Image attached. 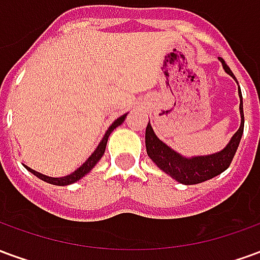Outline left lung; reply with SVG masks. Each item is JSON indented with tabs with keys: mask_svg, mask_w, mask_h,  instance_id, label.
<instances>
[{
	"mask_svg": "<svg viewBox=\"0 0 260 260\" xmlns=\"http://www.w3.org/2000/svg\"><path fill=\"white\" fill-rule=\"evenodd\" d=\"M223 64L224 71L234 78V74L231 69L227 67L223 58H218ZM240 94V113H241V125L240 129L237 131L234 136L231 138L229 145L224 147L221 152L209 154V156H195V157H184L180 153L173 150L164 142L158 139L152 125L147 124L146 126V152L147 156L152 158L154 164L158 169L163 170L166 174L173 177L175 181H178L184 185H193V184H201L203 181H207L221 174L223 171L229 169L230 164L234 158V154L240 145L241 136L244 132V110H242V94L241 90H238Z\"/></svg>",
	"mask_w": 260,
	"mask_h": 260,
	"instance_id": "left-lung-1",
	"label": "left lung"
}]
</instances>
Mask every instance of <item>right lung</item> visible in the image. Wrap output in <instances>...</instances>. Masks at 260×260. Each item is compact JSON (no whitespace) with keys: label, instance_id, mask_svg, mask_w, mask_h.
<instances>
[{"label":"right lung","instance_id":"right-lung-1","mask_svg":"<svg viewBox=\"0 0 260 260\" xmlns=\"http://www.w3.org/2000/svg\"><path fill=\"white\" fill-rule=\"evenodd\" d=\"M125 118H126V114L121 115L119 118H117L115 121H114L113 124H111V126H110V128L107 129V132H106V135L103 136L102 142L99 143V146L96 147V150L91 153L90 157L87 158L85 163L82 164L76 171H74L72 174L65 175V177H59V178H54V177H47V175L40 174V173H37V171H35V170H31L30 167H27V166H25V167L30 171L31 174L36 175L37 178L46 181V182H48V184H53V185H59V186H65V185H69V184H74V182H76V181H79L82 177H85L87 173H90V170L93 169L97 163H99V160L103 157V154H104V152H106L108 136H110V134H111L117 126H119V125L124 122Z\"/></svg>","mask_w":260,"mask_h":260}]
</instances>
